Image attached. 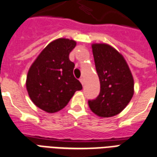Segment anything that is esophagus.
<instances>
[{
    "label": "esophagus",
    "mask_w": 157,
    "mask_h": 157,
    "mask_svg": "<svg viewBox=\"0 0 157 157\" xmlns=\"http://www.w3.org/2000/svg\"><path fill=\"white\" fill-rule=\"evenodd\" d=\"M79 81H80V82H81V83H82V85L84 84V80H83V78H80Z\"/></svg>",
    "instance_id": "1"
}]
</instances>
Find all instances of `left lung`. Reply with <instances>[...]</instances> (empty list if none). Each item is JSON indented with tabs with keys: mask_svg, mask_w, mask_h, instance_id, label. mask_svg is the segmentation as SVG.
I'll return each mask as SVG.
<instances>
[{
	"mask_svg": "<svg viewBox=\"0 0 157 157\" xmlns=\"http://www.w3.org/2000/svg\"><path fill=\"white\" fill-rule=\"evenodd\" d=\"M92 53L101 89L95 99L88 100L92 112L111 117L122 111L133 95V78L124 57L107 44H93Z\"/></svg>",
	"mask_w": 157,
	"mask_h": 157,
	"instance_id": "8db88e82",
	"label": "left lung"
}]
</instances>
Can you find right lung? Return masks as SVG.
<instances>
[{
	"instance_id": "add662e5",
	"label": "right lung",
	"mask_w": 157,
	"mask_h": 157,
	"mask_svg": "<svg viewBox=\"0 0 157 157\" xmlns=\"http://www.w3.org/2000/svg\"><path fill=\"white\" fill-rule=\"evenodd\" d=\"M76 46L73 40L59 38L46 47L27 75L26 87L33 102L46 112L59 111L76 91L82 88L73 71L70 53Z\"/></svg>"
}]
</instances>
